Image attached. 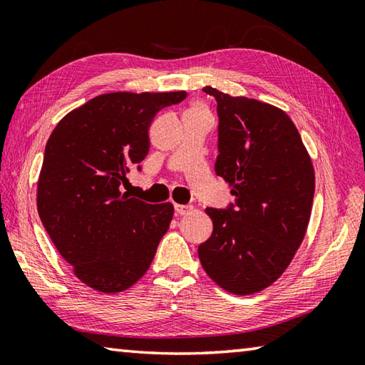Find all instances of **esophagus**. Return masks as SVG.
<instances>
[{
	"instance_id": "1",
	"label": "esophagus",
	"mask_w": 365,
	"mask_h": 365,
	"mask_svg": "<svg viewBox=\"0 0 365 365\" xmlns=\"http://www.w3.org/2000/svg\"><path fill=\"white\" fill-rule=\"evenodd\" d=\"M174 209L177 212V215H188V213L192 210L191 205H183V204H175Z\"/></svg>"
}]
</instances>
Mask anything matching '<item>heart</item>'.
<instances>
[{"instance_id": "heart-1", "label": "heart", "mask_w": 365, "mask_h": 365, "mask_svg": "<svg viewBox=\"0 0 365 365\" xmlns=\"http://www.w3.org/2000/svg\"><path fill=\"white\" fill-rule=\"evenodd\" d=\"M191 112H207L205 107L201 104V103H195L191 107H190Z\"/></svg>"}]
</instances>
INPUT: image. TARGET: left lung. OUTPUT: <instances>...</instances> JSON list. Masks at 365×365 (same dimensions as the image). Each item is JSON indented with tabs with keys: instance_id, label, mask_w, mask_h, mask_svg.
Wrapping results in <instances>:
<instances>
[{
	"instance_id": "left-lung-1",
	"label": "left lung",
	"mask_w": 365,
	"mask_h": 365,
	"mask_svg": "<svg viewBox=\"0 0 365 365\" xmlns=\"http://www.w3.org/2000/svg\"><path fill=\"white\" fill-rule=\"evenodd\" d=\"M218 104L217 175L235 196L226 210L207 207L213 231L199 245L205 274L237 296L270 287L305 237L315 169L296 125L280 107L202 88Z\"/></svg>"
}]
</instances>
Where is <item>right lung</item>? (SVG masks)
Masks as SVG:
<instances>
[{
    "instance_id": "obj_1",
    "label": "right lung",
    "mask_w": 365,
    "mask_h": 365,
    "mask_svg": "<svg viewBox=\"0 0 365 365\" xmlns=\"http://www.w3.org/2000/svg\"><path fill=\"white\" fill-rule=\"evenodd\" d=\"M185 98L187 91L104 93L66 113L50 134L38 213L63 259L93 289L131 288L169 230L173 204H147L120 187L148 153L156 113Z\"/></svg>"
}]
</instances>
